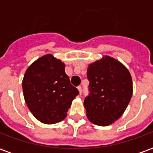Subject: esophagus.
I'll list each match as a JSON object with an SVG mask.
<instances>
[{"instance_id":"obj_1","label":"esophagus","mask_w":153,"mask_h":153,"mask_svg":"<svg viewBox=\"0 0 153 153\" xmlns=\"http://www.w3.org/2000/svg\"><path fill=\"white\" fill-rule=\"evenodd\" d=\"M78 89H79V93L81 94V93H82V87L79 86L78 87Z\"/></svg>"}]
</instances>
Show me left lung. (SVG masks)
Returning <instances> with one entry per match:
<instances>
[{"mask_svg": "<svg viewBox=\"0 0 153 153\" xmlns=\"http://www.w3.org/2000/svg\"><path fill=\"white\" fill-rule=\"evenodd\" d=\"M87 77L89 94L83 105L88 119L100 126L112 124L131 99L133 83L128 70L118 60L105 56L89 65Z\"/></svg>", "mask_w": 153, "mask_h": 153, "instance_id": "1", "label": "left lung"}]
</instances>
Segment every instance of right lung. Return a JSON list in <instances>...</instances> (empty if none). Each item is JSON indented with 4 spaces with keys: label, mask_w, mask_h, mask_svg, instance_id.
I'll return each instance as SVG.
<instances>
[{
    "label": "right lung",
    "mask_w": 153,
    "mask_h": 153,
    "mask_svg": "<svg viewBox=\"0 0 153 153\" xmlns=\"http://www.w3.org/2000/svg\"><path fill=\"white\" fill-rule=\"evenodd\" d=\"M22 86L28 109L44 124L62 121L79 93L71 85L65 64L51 54L40 57L28 67Z\"/></svg>",
    "instance_id": "1"
}]
</instances>
